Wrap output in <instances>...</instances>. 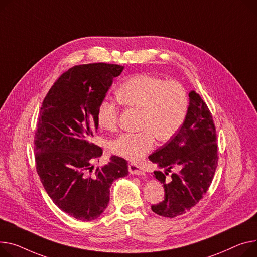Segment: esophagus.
<instances>
[{
  "label": "esophagus",
  "mask_w": 257,
  "mask_h": 257,
  "mask_svg": "<svg viewBox=\"0 0 257 257\" xmlns=\"http://www.w3.org/2000/svg\"><path fill=\"white\" fill-rule=\"evenodd\" d=\"M129 173L131 175H136V176H144L145 175V170L140 167L138 164L135 163H130L129 164Z\"/></svg>",
  "instance_id": "1"
}]
</instances>
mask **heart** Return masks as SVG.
<instances>
[{
  "label": "heart",
  "mask_w": 257,
  "mask_h": 257,
  "mask_svg": "<svg viewBox=\"0 0 257 257\" xmlns=\"http://www.w3.org/2000/svg\"><path fill=\"white\" fill-rule=\"evenodd\" d=\"M117 98L123 104L142 109L140 132H125L109 144L112 154L131 161H139L152 150L155 136L166 142L183 126L189 99L183 85L177 81L149 74H138L125 80L117 90ZM100 127L114 130L118 121L117 103L109 98L100 102L97 110Z\"/></svg>",
  "instance_id": "obj_1"
}]
</instances>
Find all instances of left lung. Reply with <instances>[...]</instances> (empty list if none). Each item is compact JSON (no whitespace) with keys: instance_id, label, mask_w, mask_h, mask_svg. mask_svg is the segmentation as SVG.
Instances as JSON below:
<instances>
[{"instance_id":"left-lung-1","label":"left lung","mask_w":257,"mask_h":257,"mask_svg":"<svg viewBox=\"0 0 257 257\" xmlns=\"http://www.w3.org/2000/svg\"><path fill=\"white\" fill-rule=\"evenodd\" d=\"M189 108L181 129L149 156L164 172H154L163 184L164 199L152 206L162 217L185 214L207 193L218 165L217 136L212 114L201 97L191 91ZM175 167L180 172L167 177Z\"/></svg>"}]
</instances>
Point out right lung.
Masks as SVG:
<instances>
[{
	"mask_svg": "<svg viewBox=\"0 0 257 257\" xmlns=\"http://www.w3.org/2000/svg\"><path fill=\"white\" fill-rule=\"evenodd\" d=\"M123 70L105 63L74 66L42 102L34 141L37 173L56 206L77 220L97 219L108 206L113 181L128 175L127 161L117 156L94 170L102 149L90 142L100 102Z\"/></svg>",
	"mask_w": 257,
	"mask_h": 257,
	"instance_id": "right-lung-1",
	"label": "right lung"
}]
</instances>
